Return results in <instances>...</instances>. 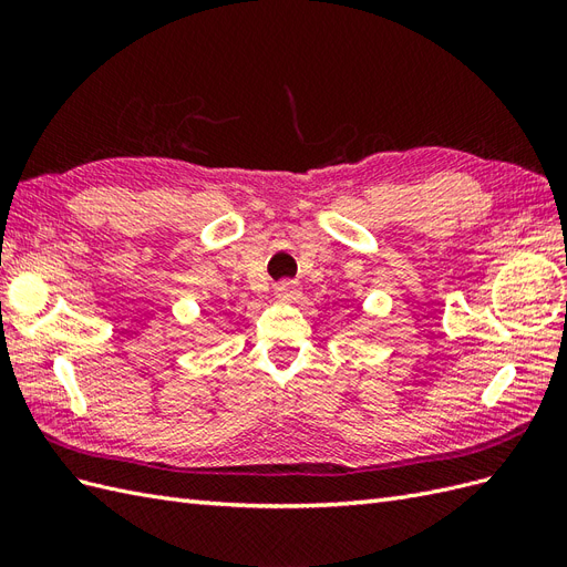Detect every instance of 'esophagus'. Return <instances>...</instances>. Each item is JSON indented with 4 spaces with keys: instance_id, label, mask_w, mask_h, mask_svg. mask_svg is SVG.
Here are the masks:
<instances>
[{
    "instance_id": "obj_1",
    "label": "esophagus",
    "mask_w": 567,
    "mask_h": 567,
    "mask_svg": "<svg viewBox=\"0 0 567 567\" xmlns=\"http://www.w3.org/2000/svg\"><path fill=\"white\" fill-rule=\"evenodd\" d=\"M274 296L279 300H298L300 298V284L296 281H281L274 288Z\"/></svg>"
}]
</instances>
